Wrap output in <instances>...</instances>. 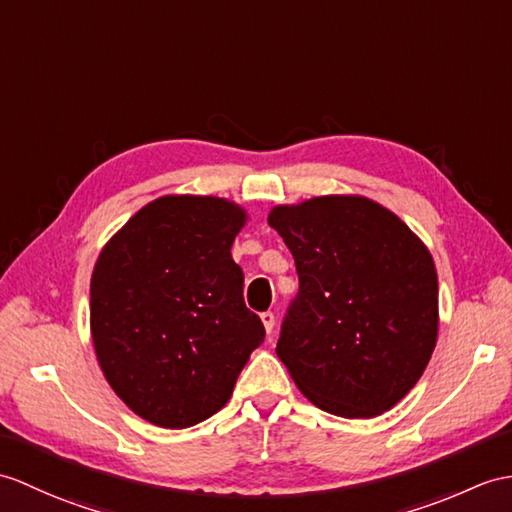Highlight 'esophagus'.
<instances>
[{"label": "esophagus", "instance_id": "34e87169", "mask_svg": "<svg viewBox=\"0 0 512 512\" xmlns=\"http://www.w3.org/2000/svg\"><path fill=\"white\" fill-rule=\"evenodd\" d=\"M261 323L266 327V334H272V329H275V314L264 312L261 314Z\"/></svg>", "mask_w": 512, "mask_h": 512}]
</instances>
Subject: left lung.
Wrapping results in <instances>:
<instances>
[{
  "mask_svg": "<svg viewBox=\"0 0 512 512\" xmlns=\"http://www.w3.org/2000/svg\"><path fill=\"white\" fill-rule=\"evenodd\" d=\"M268 222L299 275L279 360L320 410L344 419L390 410L419 382L436 344L430 251L395 213L362 196L275 207Z\"/></svg>",
  "mask_w": 512,
  "mask_h": 512,
  "instance_id": "1",
  "label": "left lung"
}]
</instances>
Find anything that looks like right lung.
Returning <instances> with one entry per match:
<instances>
[{
    "label": "right lung",
    "mask_w": 512,
    "mask_h": 512,
    "mask_svg": "<svg viewBox=\"0 0 512 512\" xmlns=\"http://www.w3.org/2000/svg\"><path fill=\"white\" fill-rule=\"evenodd\" d=\"M244 222V209L224 198L163 196L100 253L93 347L106 382L141 419L168 430L209 419L264 342L231 257Z\"/></svg>",
    "instance_id": "add662e5"
}]
</instances>
